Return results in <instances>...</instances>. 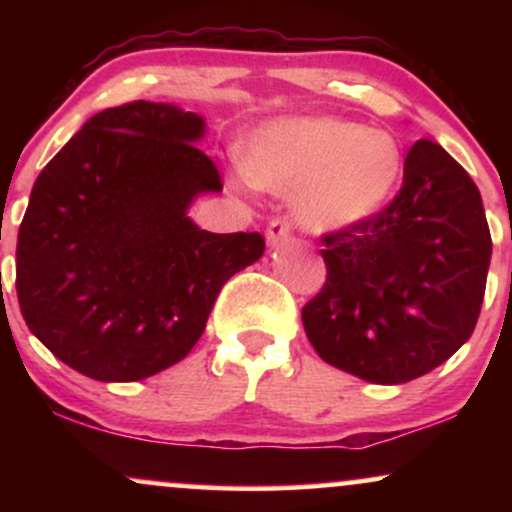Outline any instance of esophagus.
Here are the masks:
<instances>
[{
    "mask_svg": "<svg viewBox=\"0 0 512 512\" xmlns=\"http://www.w3.org/2000/svg\"><path fill=\"white\" fill-rule=\"evenodd\" d=\"M291 221L286 219V216H276V219L269 221L267 226V243L272 245V248H279V245H284L286 240L291 238Z\"/></svg>",
    "mask_w": 512,
    "mask_h": 512,
    "instance_id": "esophagus-1",
    "label": "esophagus"
}]
</instances>
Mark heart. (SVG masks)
I'll return each instance as SVG.
<instances>
[{"instance_id":"heart-1","label":"heart","mask_w":512,"mask_h":512,"mask_svg":"<svg viewBox=\"0 0 512 512\" xmlns=\"http://www.w3.org/2000/svg\"><path fill=\"white\" fill-rule=\"evenodd\" d=\"M390 132L339 117H284L250 137L245 173L257 187L293 190V209L313 231H346L385 207L402 175Z\"/></svg>"}]
</instances>
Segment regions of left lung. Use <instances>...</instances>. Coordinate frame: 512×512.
Returning a JSON list of instances; mask_svg holds the SVG:
<instances>
[{
    "instance_id": "1",
    "label": "left lung",
    "mask_w": 512,
    "mask_h": 512,
    "mask_svg": "<svg viewBox=\"0 0 512 512\" xmlns=\"http://www.w3.org/2000/svg\"><path fill=\"white\" fill-rule=\"evenodd\" d=\"M322 245L325 286L301 317L330 366L368 383H409L472 337L491 233L477 185L443 146L419 139L392 202L325 233Z\"/></svg>"
}]
</instances>
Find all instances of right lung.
<instances>
[{
  "mask_svg": "<svg viewBox=\"0 0 512 512\" xmlns=\"http://www.w3.org/2000/svg\"><path fill=\"white\" fill-rule=\"evenodd\" d=\"M202 134V117L175 105H117L35 180L16 243L21 315L81 375L132 383L182 361L221 286L262 257L260 233H209L187 216L221 190Z\"/></svg>",
  "mask_w": 512,
  "mask_h": 512,
  "instance_id": "1",
  "label": "right lung"
}]
</instances>
